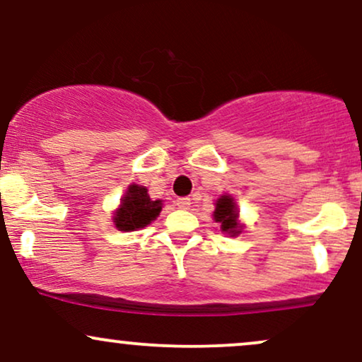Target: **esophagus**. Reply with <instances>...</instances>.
<instances>
[{
	"instance_id": "obj_1",
	"label": "esophagus",
	"mask_w": 362,
	"mask_h": 362,
	"mask_svg": "<svg viewBox=\"0 0 362 362\" xmlns=\"http://www.w3.org/2000/svg\"><path fill=\"white\" fill-rule=\"evenodd\" d=\"M191 205V199L189 198H177L176 199V206L181 208V210H188Z\"/></svg>"
}]
</instances>
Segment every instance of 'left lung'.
Instances as JSON below:
<instances>
[{"label":"left lung","instance_id":"left-lung-1","mask_svg":"<svg viewBox=\"0 0 362 362\" xmlns=\"http://www.w3.org/2000/svg\"><path fill=\"white\" fill-rule=\"evenodd\" d=\"M214 220L220 223L222 232L228 233L230 237L239 235L242 232V225L239 223V208H237V203L233 202L230 194H223L216 199Z\"/></svg>","mask_w":362,"mask_h":362}]
</instances>
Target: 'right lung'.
Here are the masks:
<instances>
[{"mask_svg":"<svg viewBox=\"0 0 362 362\" xmlns=\"http://www.w3.org/2000/svg\"><path fill=\"white\" fill-rule=\"evenodd\" d=\"M163 210L160 199H151L146 186L130 185L122 197L120 208L113 214V223L118 230L134 232L147 227Z\"/></svg>","mask_w":362,"mask_h":362,"instance_id":"add662e5","label":"right lung"}]
</instances>
